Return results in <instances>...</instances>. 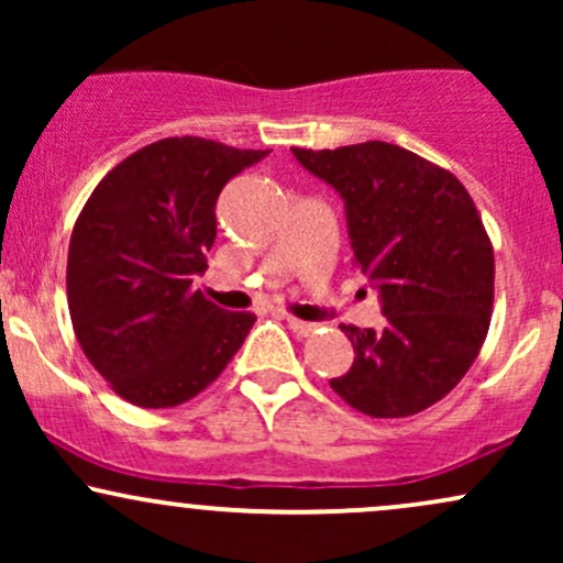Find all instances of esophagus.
Here are the masks:
<instances>
[{"label": "esophagus", "instance_id": "obj_1", "mask_svg": "<svg viewBox=\"0 0 563 563\" xmlns=\"http://www.w3.org/2000/svg\"><path fill=\"white\" fill-rule=\"evenodd\" d=\"M283 320H286L288 322V328H290V331H294L296 335H309V333H312L314 331V325H312V322H307V320H299V318H294V314H283Z\"/></svg>", "mask_w": 563, "mask_h": 563}]
</instances>
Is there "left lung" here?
<instances>
[{
    "label": "left lung",
    "mask_w": 563,
    "mask_h": 563,
    "mask_svg": "<svg viewBox=\"0 0 563 563\" xmlns=\"http://www.w3.org/2000/svg\"><path fill=\"white\" fill-rule=\"evenodd\" d=\"M346 200L354 267L380 290L384 331L341 325L354 363L331 389L371 418H407L461 384L495 301V251L455 174L391 145L294 147Z\"/></svg>",
    "instance_id": "8db88e82"
}]
</instances>
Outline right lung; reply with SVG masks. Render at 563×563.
<instances>
[{
	"label": "right lung",
	"mask_w": 563,
	"mask_h": 563,
	"mask_svg": "<svg viewBox=\"0 0 563 563\" xmlns=\"http://www.w3.org/2000/svg\"><path fill=\"white\" fill-rule=\"evenodd\" d=\"M267 156L166 137L115 164L84 203L68 245V312L81 352L137 407L192 399L256 322L192 288L214 245L222 187Z\"/></svg>",
	"instance_id": "1"
}]
</instances>
